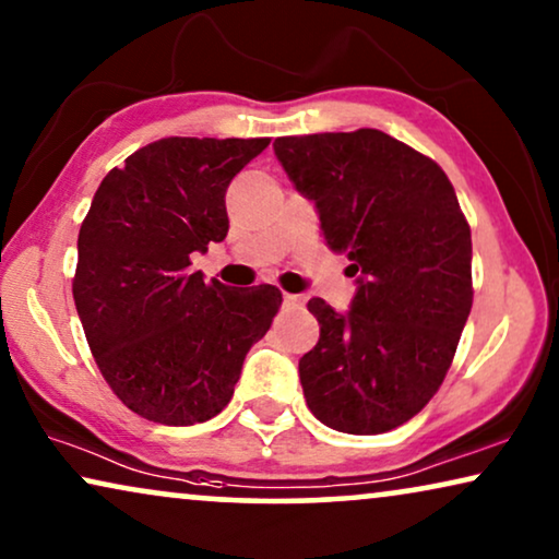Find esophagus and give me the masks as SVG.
Masks as SVG:
<instances>
[{
    "label": "esophagus",
    "mask_w": 559,
    "mask_h": 559,
    "mask_svg": "<svg viewBox=\"0 0 559 559\" xmlns=\"http://www.w3.org/2000/svg\"><path fill=\"white\" fill-rule=\"evenodd\" d=\"M282 302H285V308H300L302 297L300 295H282Z\"/></svg>",
    "instance_id": "esophagus-1"
}]
</instances>
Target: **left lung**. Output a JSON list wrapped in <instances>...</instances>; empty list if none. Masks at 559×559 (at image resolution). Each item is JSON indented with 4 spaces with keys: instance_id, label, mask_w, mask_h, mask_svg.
Listing matches in <instances>:
<instances>
[{
    "instance_id": "1",
    "label": "left lung",
    "mask_w": 559,
    "mask_h": 559,
    "mask_svg": "<svg viewBox=\"0 0 559 559\" xmlns=\"http://www.w3.org/2000/svg\"><path fill=\"white\" fill-rule=\"evenodd\" d=\"M274 155L356 277L346 312L308 302L320 338L300 358L305 402L338 432L394 430L438 392L471 316V228L455 190L379 129L280 136Z\"/></svg>"
}]
</instances>
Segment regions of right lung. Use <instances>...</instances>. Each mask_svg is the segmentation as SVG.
<instances>
[{
  "label": "right lung",
  "instance_id": "obj_1",
  "mask_svg": "<svg viewBox=\"0 0 559 559\" xmlns=\"http://www.w3.org/2000/svg\"><path fill=\"white\" fill-rule=\"evenodd\" d=\"M270 140L167 136L98 186L79 234L73 300L106 384L159 425H195L231 402L249 348L282 305L190 270L228 234L226 188Z\"/></svg>",
  "mask_w": 559,
  "mask_h": 559
}]
</instances>
